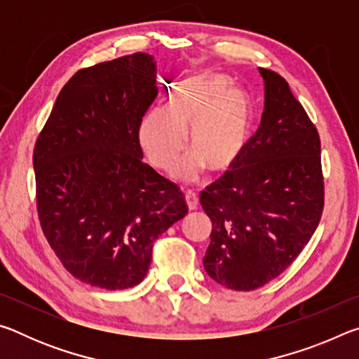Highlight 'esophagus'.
I'll use <instances>...</instances> for the list:
<instances>
[{"instance_id":"34e87169","label":"esophagus","mask_w":359,"mask_h":359,"mask_svg":"<svg viewBox=\"0 0 359 359\" xmlns=\"http://www.w3.org/2000/svg\"><path fill=\"white\" fill-rule=\"evenodd\" d=\"M185 201H187V205H188V209H190V210L198 209L199 198H198V194L194 193V191H191V190L185 191Z\"/></svg>"}]
</instances>
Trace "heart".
I'll list each match as a JSON object with an SVG mask.
<instances>
[{
    "instance_id": "1",
    "label": "heart",
    "mask_w": 359,
    "mask_h": 359,
    "mask_svg": "<svg viewBox=\"0 0 359 359\" xmlns=\"http://www.w3.org/2000/svg\"><path fill=\"white\" fill-rule=\"evenodd\" d=\"M250 109L229 79L198 72L184 79L165 109L150 111L139 125V142L149 161L171 171L187 149L193 151L174 169V179L194 182L205 169L226 172L236 165L250 136Z\"/></svg>"
}]
</instances>
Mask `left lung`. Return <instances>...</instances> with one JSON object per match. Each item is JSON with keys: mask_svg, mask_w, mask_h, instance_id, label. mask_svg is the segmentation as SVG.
Masks as SVG:
<instances>
[{"mask_svg": "<svg viewBox=\"0 0 359 359\" xmlns=\"http://www.w3.org/2000/svg\"><path fill=\"white\" fill-rule=\"evenodd\" d=\"M264 111L233 169L201 191L212 222L204 269L229 290L263 287L287 269L325 205L315 125L277 72L259 68Z\"/></svg>", "mask_w": 359, "mask_h": 359, "instance_id": "obj_1", "label": "left lung"}]
</instances>
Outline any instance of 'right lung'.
Segmentation results:
<instances>
[{
  "instance_id": "add662e5",
  "label": "right lung",
  "mask_w": 359,
  "mask_h": 359,
  "mask_svg": "<svg viewBox=\"0 0 359 359\" xmlns=\"http://www.w3.org/2000/svg\"><path fill=\"white\" fill-rule=\"evenodd\" d=\"M156 95L149 53L83 68L36 141L42 233L66 269L92 287L141 283L154 242L188 212L180 188L142 163L139 125Z\"/></svg>"
}]
</instances>
